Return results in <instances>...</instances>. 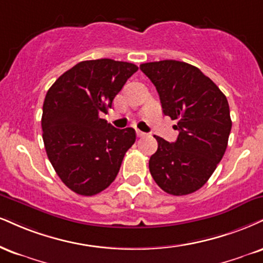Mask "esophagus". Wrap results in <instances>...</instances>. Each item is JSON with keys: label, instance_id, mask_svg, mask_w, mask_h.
<instances>
[{"label": "esophagus", "instance_id": "34e87169", "mask_svg": "<svg viewBox=\"0 0 263 263\" xmlns=\"http://www.w3.org/2000/svg\"><path fill=\"white\" fill-rule=\"evenodd\" d=\"M136 135H137L138 138H142V137H144V136H145L144 132H142V131H136Z\"/></svg>", "mask_w": 263, "mask_h": 263}]
</instances>
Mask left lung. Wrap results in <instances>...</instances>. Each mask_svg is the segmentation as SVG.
<instances>
[{"instance_id":"8db88e82","label":"left lung","mask_w":263,"mask_h":263,"mask_svg":"<svg viewBox=\"0 0 263 263\" xmlns=\"http://www.w3.org/2000/svg\"><path fill=\"white\" fill-rule=\"evenodd\" d=\"M140 68L156 85L164 115L178 120L175 142L154 136L158 149L149 159L152 178L166 194H192L208 181L226 153L232 129L227 97L186 62L164 60Z\"/></svg>"}]
</instances>
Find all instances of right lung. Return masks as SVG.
<instances>
[{
    "mask_svg": "<svg viewBox=\"0 0 263 263\" xmlns=\"http://www.w3.org/2000/svg\"><path fill=\"white\" fill-rule=\"evenodd\" d=\"M137 69L110 59L82 61L47 90L41 116L46 154L76 194L93 196L110 186L135 143L134 128H115L100 114L111 109L114 98Z\"/></svg>",
    "mask_w": 263,
    "mask_h": 263,
    "instance_id": "obj_1",
    "label": "right lung"
}]
</instances>
